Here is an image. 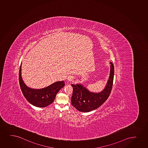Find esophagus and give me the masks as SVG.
<instances>
[{
	"mask_svg": "<svg viewBox=\"0 0 148 148\" xmlns=\"http://www.w3.org/2000/svg\"><path fill=\"white\" fill-rule=\"evenodd\" d=\"M73 77L71 76V75H69L67 77V79L69 81H71L73 80Z\"/></svg>",
	"mask_w": 148,
	"mask_h": 148,
	"instance_id": "1",
	"label": "esophagus"
}]
</instances>
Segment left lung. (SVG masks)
<instances>
[{
    "instance_id": "1",
    "label": "left lung",
    "mask_w": 148,
    "mask_h": 148,
    "mask_svg": "<svg viewBox=\"0 0 148 148\" xmlns=\"http://www.w3.org/2000/svg\"><path fill=\"white\" fill-rule=\"evenodd\" d=\"M109 79L105 88L100 92H93L89 91L81 84H71L73 92L71 97V105L77 110L82 112H89L95 110L106 101L112 89L114 66L112 62Z\"/></svg>"
}]
</instances>
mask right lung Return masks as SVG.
I'll list each match as a JSON object with an SVG mask.
<instances>
[{"label": "right lung", "instance_id": "right-lung-1", "mask_svg": "<svg viewBox=\"0 0 148 148\" xmlns=\"http://www.w3.org/2000/svg\"><path fill=\"white\" fill-rule=\"evenodd\" d=\"M21 64L19 72V82L23 94L27 101L32 105L40 108H45L53 102L56 94L65 85L64 81L54 82L41 89L28 88L23 82L21 77Z\"/></svg>", "mask_w": 148, "mask_h": 148}]
</instances>
